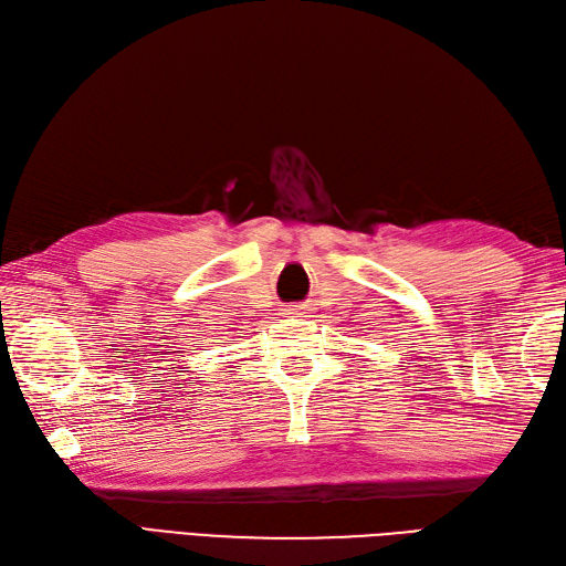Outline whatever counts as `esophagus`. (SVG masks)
<instances>
[{"instance_id":"34e87169","label":"esophagus","mask_w":566,"mask_h":566,"mask_svg":"<svg viewBox=\"0 0 566 566\" xmlns=\"http://www.w3.org/2000/svg\"><path fill=\"white\" fill-rule=\"evenodd\" d=\"M285 315H291V317H303L305 313H303V310H300L297 305H293V307H285Z\"/></svg>"}]
</instances>
